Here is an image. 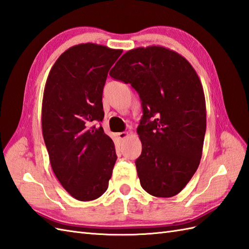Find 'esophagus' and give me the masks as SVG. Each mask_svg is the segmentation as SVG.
<instances>
[{
	"mask_svg": "<svg viewBox=\"0 0 249 249\" xmlns=\"http://www.w3.org/2000/svg\"><path fill=\"white\" fill-rule=\"evenodd\" d=\"M129 136V133L128 132H119L117 133V137L120 139V141H124L125 137Z\"/></svg>",
	"mask_w": 249,
	"mask_h": 249,
	"instance_id": "esophagus-1",
	"label": "esophagus"
}]
</instances>
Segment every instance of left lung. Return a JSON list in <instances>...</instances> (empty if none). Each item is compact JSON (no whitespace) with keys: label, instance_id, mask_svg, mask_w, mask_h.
Here are the masks:
<instances>
[{"label":"left lung","instance_id":"obj_1","mask_svg":"<svg viewBox=\"0 0 249 249\" xmlns=\"http://www.w3.org/2000/svg\"><path fill=\"white\" fill-rule=\"evenodd\" d=\"M110 76L130 83L142 100L135 161L142 187L153 196H177L202 159L206 102L196 71L177 52L152 45L126 52Z\"/></svg>","mask_w":249,"mask_h":249}]
</instances>
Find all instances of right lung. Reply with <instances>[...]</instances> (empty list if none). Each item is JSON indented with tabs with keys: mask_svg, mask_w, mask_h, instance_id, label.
Listing matches in <instances>:
<instances>
[{
	"mask_svg": "<svg viewBox=\"0 0 249 249\" xmlns=\"http://www.w3.org/2000/svg\"><path fill=\"white\" fill-rule=\"evenodd\" d=\"M123 50L95 43L66 50L48 74L42 101V133L51 165L64 189L78 201L107 191L117 160L102 126V92Z\"/></svg>",
	"mask_w": 249,
	"mask_h": 249,
	"instance_id": "add662e5",
	"label": "right lung"
}]
</instances>
